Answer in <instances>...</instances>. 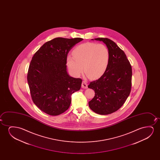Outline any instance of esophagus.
I'll return each instance as SVG.
<instances>
[{"label":"esophagus","instance_id":"1","mask_svg":"<svg viewBox=\"0 0 160 160\" xmlns=\"http://www.w3.org/2000/svg\"><path fill=\"white\" fill-rule=\"evenodd\" d=\"M82 88H88V83L85 81H82Z\"/></svg>","mask_w":160,"mask_h":160}]
</instances>
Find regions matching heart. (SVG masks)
<instances>
[{"label":"heart","instance_id":"obj_1","mask_svg":"<svg viewBox=\"0 0 160 160\" xmlns=\"http://www.w3.org/2000/svg\"><path fill=\"white\" fill-rule=\"evenodd\" d=\"M73 56L67 57L69 70L75 77H79L84 70L88 77L96 79L105 72L109 64L110 53L102 44L86 42L77 46Z\"/></svg>","mask_w":160,"mask_h":160}]
</instances>
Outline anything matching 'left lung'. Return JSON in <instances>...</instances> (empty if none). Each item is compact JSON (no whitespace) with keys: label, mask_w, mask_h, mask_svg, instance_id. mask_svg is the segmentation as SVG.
Listing matches in <instances>:
<instances>
[{"label":"left lung","mask_w":160,"mask_h":160,"mask_svg":"<svg viewBox=\"0 0 160 160\" xmlns=\"http://www.w3.org/2000/svg\"><path fill=\"white\" fill-rule=\"evenodd\" d=\"M96 40L106 44L110 53L109 64L100 78L90 82L95 96L88 102L90 109L97 114L108 115L119 109L131 91L132 70L123 51L108 38H98Z\"/></svg>","instance_id":"1"}]
</instances>
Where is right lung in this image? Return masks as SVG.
Masks as SVG:
<instances>
[{"mask_svg":"<svg viewBox=\"0 0 160 160\" xmlns=\"http://www.w3.org/2000/svg\"><path fill=\"white\" fill-rule=\"evenodd\" d=\"M82 40L56 38L45 42L32 57L27 74L31 97L46 114L56 116L66 112L71 95L81 88L82 79L70 77L66 64L69 51Z\"/></svg>","mask_w":160,"mask_h":160,"instance_id":"right-lung-1","label":"right lung"}]
</instances>
